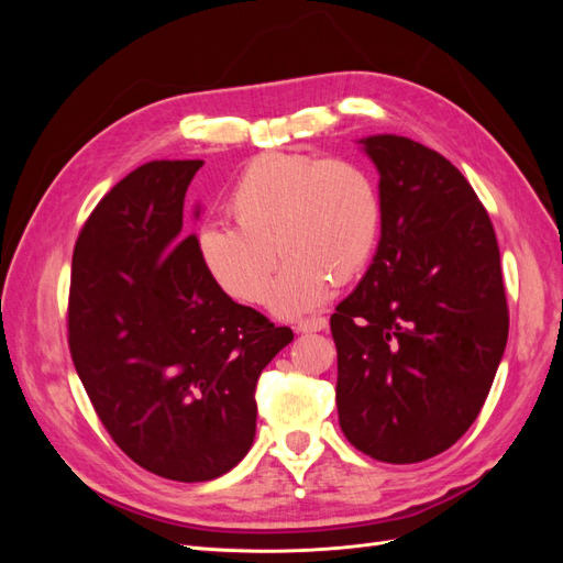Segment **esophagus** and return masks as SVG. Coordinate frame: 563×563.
<instances>
[{"instance_id":"1","label":"esophagus","mask_w":563,"mask_h":563,"mask_svg":"<svg viewBox=\"0 0 563 563\" xmlns=\"http://www.w3.org/2000/svg\"><path fill=\"white\" fill-rule=\"evenodd\" d=\"M329 327V319L327 317H310V319H300L296 323V331L300 333H317V331H323Z\"/></svg>"}]
</instances>
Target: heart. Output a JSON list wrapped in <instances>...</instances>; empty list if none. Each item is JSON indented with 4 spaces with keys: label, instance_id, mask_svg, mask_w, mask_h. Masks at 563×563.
<instances>
[{
    "label": "heart",
    "instance_id": "b5f03b06",
    "mask_svg": "<svg viewBox=\"0 0 563 563\" xmlns=\"http://www.w3.org/2000/svg\"><path fill=\"white\" fill-rule=\"evenodd\" d=\"M228 209L236 225L211 223L197 234L203 269L228 296L261 305L279 249L286 263L272 308L284 317L319 308L335 279L360 275L376 251L383 218L376 183L360 164L282 152L244 168Z\"/></svg>",
    "mask_w": 563,
    "mask_h": 563
}]
</instances>
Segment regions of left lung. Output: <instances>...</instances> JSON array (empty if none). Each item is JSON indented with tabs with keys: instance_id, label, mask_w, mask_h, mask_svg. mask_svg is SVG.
Wrapping results in <instances>:
<instances>
[{
	"instance_id": "obj_1",
	"label": "left lung",
	"mask_w": 563,
	"mask_h": 563,
	"mask_svg": "<svg viewBox=\"0 0 563 563\" xmlns=\"http://www.w3.org/2000/svg\"><path fill=\"white\" fill-rule=\"evenodd\" d=\"M380 242L331 314L338 420L354 449L411 465L479 416L507 345L500 249L484 203L439 152L368 135Z\"/></svg>"
}]
</instances>
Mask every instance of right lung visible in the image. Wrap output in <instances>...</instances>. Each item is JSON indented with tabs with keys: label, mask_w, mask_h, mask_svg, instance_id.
I'll list each match as a JSON object with an SVG mask.
<instances>
[{
	"label": "right lung",
	"mask_w": 563,
	"mask_h": 563,
	"mask_svg": "<svg viewBox=\"0 0 563 563\" xmlns=\"http://www.w3.org/2000/svg\"><path fill=\"white\" fill-rule=\"evenodd\" d=\"M201 159L147 162L84 223L73 255L67 343L114 444L174 482L230 472L255 437V383L294 340L234 302L183 228ZM199 216V211H197Z\"/></svg>",
	"instance_id": "1"
}]
</instances>
